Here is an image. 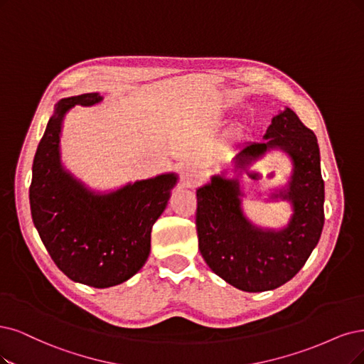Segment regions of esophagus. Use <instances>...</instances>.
Listing matches in <instances>:
<instances>
[{"mask_svg": "<svg viewBox=\"0 0 364 364\" xmlns=\"http://www.w3.org/2000/svg\"><path fill=\"white\" fill-rule=\"evenodd\" d=\"M200 181H203V173H200L195 168H187L183 172V184L186 187H196Z\"/></svg>", "mask_w": 364, "mask_h": 364, "instance_id": "1", "label": "esophagus"}]
</instances>
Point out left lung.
Here are the masks:
<instances>
[{
	"instance_id": "1",
	"label": "left lung",
	"mask_w": 364,
	"mask_h": 364,
	"mask_svg": "<svg viewBox=\"0 0 364 364\" xmlns=\"http://www.w3.org/2000/svg\"><path fill=\"white\" fill-rule=\"evenodd\" d=\"M268 142L246 144L234 160L243 169L272 148H280L292 160L287 189L273 198L287 199L294 214L280 231L253 226L241 210L238 180L213 175L196 191V231L199 250L207 265L228 284L247 292L276 289L287 284L311 257L324 226V180L319 146L289 107L272 119Z\"/></svg>"
}]
</instances>
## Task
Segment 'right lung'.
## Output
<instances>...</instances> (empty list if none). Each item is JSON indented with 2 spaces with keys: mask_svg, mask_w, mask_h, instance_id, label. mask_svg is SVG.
<instances>
[{
  "mask_svg": "<svg viewBox=\"0 0 364 364\" xmlns=\"http://www.w3.org/2000/svg\"><path fill=\"white\" fill-rule=\"evenodd\" d=\"M102 102L99 92L61 99L48 121L33 164L31 216L52 261L73 282L92 288L123 284L145 264L151 230L165 211L175 173L96 193L67 172L60 160V134L70 107Z\"/></svg>",
  "mask_w": 364,
  "mask_h": 364,
  "instance_id": "1",
  "label": "right lung"
}]
</instances>
